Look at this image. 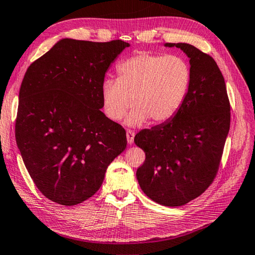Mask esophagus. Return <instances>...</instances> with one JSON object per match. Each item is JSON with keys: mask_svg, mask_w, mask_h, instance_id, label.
I'll return each instance as SVG.
<instances>
[{"mask_svg": "<svg viewBox=\"0 0 255 255\" xmlns=\"http://www.w3.org/2000/svg\"><path fill=\"white\" fill-rule=\"evenodd\" d=\"M127 141H128V143H130L131 144L132 142H133V138H134V131L133 130H127Z\"/></svg>", "mask_w": 255, "mask_h": 255, "instance_id": "34e87169", "label": "esophagus"}]
</instances>
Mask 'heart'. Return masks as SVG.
<instances>
[{
    "instance_id": "1",
    "label": "heart",
    "mask_w": 255,
    "mask_h": 255,
    "mask_svg": "<svg viewBox=\"0 0 255 255\" xmlns=\"http://www.w3.org/2000/svg\"><path fill=\"white\" fill-rule=\"evenodd\" d=\"M117 80L102 86L104 111L118 122L131 109L130 126H140L147 120L154 125L170 121L185 102L190 88L191 68L179 55L139 52L116 67Z\"/></svg>"
}]
</instances>
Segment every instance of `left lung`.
<instances>
[{"label": "left lung", "instance_id": "8db88e82", "mask_svg": "<svg viewBox=\"0 0 255 255\" xmlns=\"http://www.w3.org/2000/svg\"><path fill=\"white\" fill-rule=\"evenodd\" d=\"M166 46L178 47L190 58V88L169 122L135 134L134 143L145 153L137 179L154 202L181 206L215 179L230 127V102L222 72L210 54L188 43Z\"/></svg>", "mask_w": 255, "mask_h": 255}]
</instances>
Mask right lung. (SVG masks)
<instances>
[{
  "label": "right lung",
  "mask_w": 255,
  "mask_h": 255,
  "mask_svg": "<svg viewBox=\"0 0 255 255\" xmlns=\"http://www.w3.org/2000/svg\"><path fill=\"white\" fill-rule=\"evenodd\" d=\"M128 46L63 39L23 76L17 146L35 187L53 202L72 206L91 198L126 149L125 129L100 109L106 70Z\"/></svg>",
  "instance_id": "right-lung-1"
}]
</instances>
